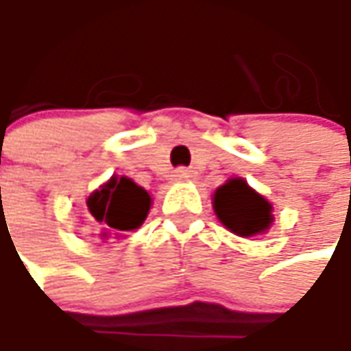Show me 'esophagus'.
<instances>
[{
	"mask_svg": "<svg viewBox=\"0 0 351 351\" xmlns=\"http://www.w3.org/2000/svg\"><path fill=\"white\" fill-rule=\"evenodd\" d=\"M173 178H176V180H182V182H187V180H193V178H195V171L187 168H180L173 171Z\"/></svg>",
	"mask_w": 351,
	"mask_h": 351,
	"instance_id": "1",
	"label": "esophagus"
}]
</instances>
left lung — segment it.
Here are the masks:
<instances>
[{"label": "left lung", "mask_w": 351, "mask_h": 351, "mask_svg": "<svg viewBox=\"0 0 351 351\" xmlns=\"http://www.w3.org/2000/svg\"><path fill=\"white\" fill-rule=\"evenodd\" d=\"M215 213L238 236H254L271 224V205L244 180H230L215 193Z\"/></svg>", "instance_id": "8db88e82"}]
</instances>
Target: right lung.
Returning a JSON list of instances; mask_svg holds the SVG:
<instances>
[{"mask_svg": "<svg viewBox=\"0 0 351 351\" xmlns=\"http://www.w3.org/2000/svg\"><path fill=\"white\" fill-rule=\"evenodd\" d=\"M150 209V195L128 178H111L88 199V219L101 226V236L138 228Z\"/></svg>", "mask_w": 351, "mask_h": 351, "instance_id": "right-lung-1", "label": "right lung"}]
</instances>
